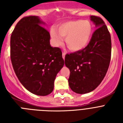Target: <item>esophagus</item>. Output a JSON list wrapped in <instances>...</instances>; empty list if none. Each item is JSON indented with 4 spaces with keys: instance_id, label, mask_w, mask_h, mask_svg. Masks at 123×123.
<instances>
[{
    "instance_id": "1",
    "label": "esophagus",
    "mask_w": 123,
    "mask_h": 123,
    "mask_svg": "<svg viewBox=\"0 0 123 123\" xmlns=\"http://www.w3.org/2000/svg\"><path fill=\"white\" fill-rule=\"evenodd\" d=\"M62 57H63V59H65V52H63V53Z\"/></svg>"
}]
</instances>
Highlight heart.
I'll list each match as a JSON object with an SVG mask.
<instances>
[{
    "label": "heart",
    "instance_id": "1",
    "mask_svg": "<svg viewBox=\"0 0 123 123\" xmlns=\"http://www.w3.org/2000/svg\"><path fill=\"white\" fill-rule=\"evenodd\" d=\"M92 27L88 21L82 19L69 21L61 24L58 29L52 28L50 35L55 46H59L66 37L67 47L72 51H79L84 49L91 39Z\"/></svg>",
    "mask_w": 123,
    "mask_h": 123
}]
</instances>
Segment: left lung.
<instances>
[{"instance_id":"8db88e82","label":"left lung","mask_w":123,"mask_h":123,"mask_svg":"<svg viewBox=\"0 0 123 123\" xmlns=\"http://www.w3.org/2000/svg\"><path fill=\"white\" fill-rule=\"evenodd\" d=\"M97 29L89 43L81 50L65 55V63L69 68V87L77 94L92 92L98 86L109 67L111 52L110 34L103 19L91 16Z\"/></svg>"}]
</instances>
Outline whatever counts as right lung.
I'll return each mask as SVG.
<instances>
[{"instance_id":"right-lung-1","label":"right lung","mask_w":123,"mask_h":123,"mask_svg":"<svg viewBox=\"0 0 123 123\" xmlns=\"http://www.w3.org/2000/svg\"><path fill=\"white\" fill-rule=\"evenodd\" d=\"M37 16L23 18L10 38V58L17 78L28 91L45 96L54 90L56 76L64 65L62 52L50 44V34Z\"/></svg>"}]
</instances>
